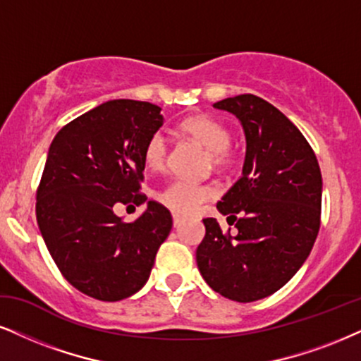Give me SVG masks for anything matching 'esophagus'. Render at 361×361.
Returning <instances> with one entry per match:
<instances>
[{
	"label": "esophagus",
	"mask_w": 361,
	"mask_h": 361,
	"mask_svg": "<svg viewBox=\"0 0 361 361\" xmlns=\"http://www.w3.org/2000/svg\"><path fill=\"white\" fill-rule=\"evenodd\" d=\"M180 224H182V217L177 216V214H173V228H179Z\"/></svg>",
	"instance_id": "34e87169"
}]
</instances>
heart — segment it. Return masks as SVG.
<instances>
[{
	"label": "heart",
	"mask_w": 361,
	"mask_h": 361,
	"mask_svg": "<svg viewBox=\"0 0 361 361\" xmlns=\"http://www.w3.org/2000/svg\"><path fill=\"white\" fill-rule=\"evenodd\" d=\"M180 132L207 150V166L217 171H229L235 164L231 147V130L219 120L209 115H192L180 122ZM144 164L150 171H164L169 166V145L166 137L155 132L144 145ZM217 195L214 184H194L189 180H172L159 192V201L177 216H190L202 202Z\"/></svg>",
	"instance_id": "obj_1"
}]
</instances>
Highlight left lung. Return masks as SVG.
I'll return each mask as SVG.
<instances>
[{"mask_svg":"<svg viewBox=\"0 0 361 361\" xmlns=\"http://www.w3.org/2000/svg\"><path fill=\"white\" fill-rule=\"evenodd\" d=\"M214 106L234 114L246 133L243 177L217 202L238 231L204 219L195 261L216 293L251 303L283 288L311 252L322 224V171L300 128L269 102L244 93Z\"/></svg>","mask_w":361,"mask_h":361,"instance_id":"8db88e82","label":"left lung"}]
</instances>
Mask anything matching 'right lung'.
Masks as SVG:
<instances>
[{"mask_svg": "<svg viewBox=\"0 0 361 361\" xmlns=\"http://www.w3.org/2000/svg\"><path fill=\"white\" fill-rule=\"evenodd\" d=\"M160 106L110 100L61 128L37 189V221L63 278L83 295L120 301L144 286L172 229L162 204L149 201L126 222L114 207L140 206L144 145L162 127Z\"/></svg>", "mask_w": 361, "mask_h": 361, "instance_id": "add662e5", "label": "right lung"}]
</instances>
